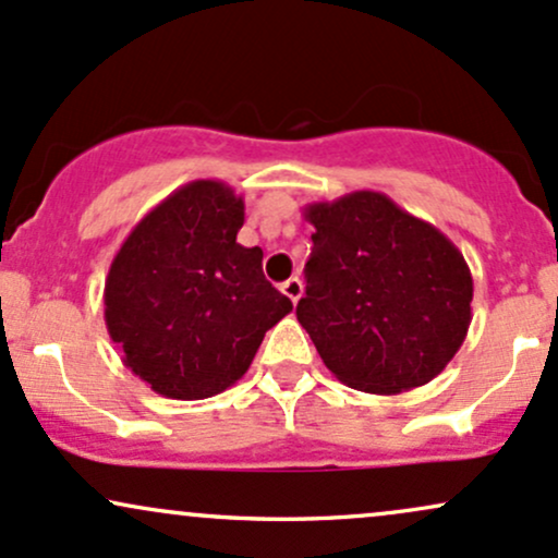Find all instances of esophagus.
<instances>
[{
  "mask_svg": "<svg viewBox=\"0 0 558 558\" xmlns=\"http://www.w3.org/2000/svg\"><path fill=\"white\" fill-rule=\"evenodd\" d=\"M280 291L286 293L288 299L293 301V304H296V301L301 299V293H304V286H301V280L299 278H288L283 286H280Z\"/></svg>",
  "mask_w": 558,
  "mask_h": 558,
  "instance_id": "1",
  "label": "esophagus"
}]
</instances>
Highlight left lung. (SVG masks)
Masks as SVG:
<instances>
[{
  "label": "left lung",
  "mask_w": 558,
  "mask_h": 558,
  "mask_svg": "<svg viewBox=\"0 0 558 558\" xmlns=\"http://www.w3.org/2000/svg\"><path fill=\"white\" fill-rule=\"evenodd\" d=\"M304 217L315 246L296 317L325 367L380 396L444 373L472 323L462 252L380 191L306 204Z\"/></svg>",
  "instance_id": "left-lung-1"
}]
</instances>
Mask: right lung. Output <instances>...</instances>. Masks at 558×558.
<instances>
[{"label": "right lung", "instance_id": "1", "mask_svg": "<svg viewBox=\"0 0 558 558\" xmlns=\"http://www.w3.org/2000/svg\"><path fill=\"white\" fill-rule=\"evenodd\" d=\"M243 198L191 181L138 220L105 283V323L123 364L165 399L198 401L246 375L265 332L293 310L235 241Z\"/></svg>", "mask_w": 558, "mask_h": 558}]
</instances>
